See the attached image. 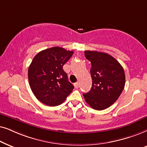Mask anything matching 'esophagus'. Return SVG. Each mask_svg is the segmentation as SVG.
I'll use <instances>...</instances> for the list:
<instances>
[{
  "mask_svg": "<svg viewBox=\"0 0 147 147\" xmlns=\"http://www.w3.org/2000/svg\"><path fill=\"white\" fill-rule=\"evenodd\" d=\"M75 85V87L77 88H77L79 87V83H75V85Z\"/></svg>",
  "mask_w": 147,
  "mask_h": 147,
  "instance_id": "obj_1",
  "label": "esophagus"
}]
</instances>
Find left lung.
Here are the masks:
<instances>
[{
	"mask_svg": "<svg viewBox=\"0 0 147 147\" xmlns=\"http://www.w3.org/2000/svg\"><path fill=\"white\" fill-rule=\"evenodd\" d=\"M85 58L91 62L92 87L83 94L92 108L103 110L111 106L122 93L125 85L122 66L113 56L97 51H85Z\"/></svg>",
	"mask_w": 147,
	"mask_h": 147,
	"instance_id": "left-lung-1",
	"label": "left lung"
}]
</instances>
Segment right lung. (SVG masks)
<instances>
[{
	"instance_id": "obj_1",
	"label": "right lung",
	"mask_w": 147,
	"mask_h": 147,
	"mask_svg": "<svg viewBox=\"0 0 147 147\" xmlns=\"http://www.w3.org/2000/svg\"><path fill=\"white\" fill-rule=\"evenodd\" d=\"M73 53L53 47L41 51L33 59L28 69L29 85L36 98L44 104L60 105L73 90L62 68Z\"/></svg>"
}]
</instances>
